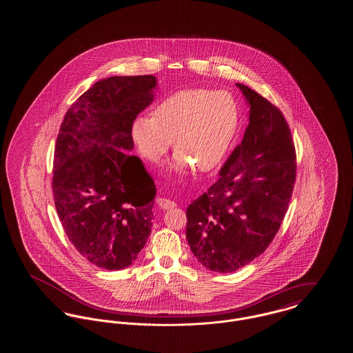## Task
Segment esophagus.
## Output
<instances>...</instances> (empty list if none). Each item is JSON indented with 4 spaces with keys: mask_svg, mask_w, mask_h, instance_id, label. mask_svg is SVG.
I'll use <instances>...</instances> for the list:
<instances>
[{
    "mask_svg": "<svg viewBox=\"0 0 353 353\" xmlns=\"http://www.w3.org/2000/svg\"><path fill=\"white\" fill-rule=\"evenodd\" d=\"M156 203H157L161 209H173V208L177 206L176 202L170 201V200L165 199V197H159V199L156 200Z\"/></svg>",
    "mask_w": 353,
    "mask_h": 353,
    "instance_id": "esophagus-1",
    "label": "esophagus"
}]
</instances>
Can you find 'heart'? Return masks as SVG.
I'll return each instance as SVG.
<instances>
[{"label": "heart", "instance_id": "1", "mask_svg": "<svg viewBox=\"0 0 353 353\" xmlns=\"http://www.w3.org/2000/svg\"><path fill=\"white\" fill-rule=\"evenodd\" d=\"M239 125V107L228 91L183 90L159 103L153 115L134 120L131 134L143 159L157 164L174 139L176 170L193 165L199 172L217 168Z\"/></svg>", "mask_w": 353, "mask_h": 353}]
</instances>
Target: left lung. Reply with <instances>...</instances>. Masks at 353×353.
<instances>
[{
    "label": "left lung",
    "mask_w": 353,
    "mask_h": 353,
    "mask_svg": "<svg viewBox=\"0 0 353 353\" xmlns=\"http://www.w3.org/2000/svg\"><path fill=\"white\" fill-rule=\"evenodd\" d=\"M250 104L242 143L219 180L186 209V239L203 268L233 272L269 248L296 179V153L282 111L245 84Z\"/></svg>",
    "instance_id": "left-lung-1"
}]
</instances>
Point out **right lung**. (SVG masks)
<instances>
[{"label": "right lung", "mask_w": 353, "mask_h": 353, "mask_svg": "<svg viewBox=\"0 0 353 353\" xmlns=\"http://www.w3.org/2000/svg\"><path fill=\"white\" fill-rule=\"evenodd\" d=\"M153 75L110 77L68 108L54 151L52 194L70 242L104 270L132 265L151 234L154 181L131 154L132 123L153 101Z\"/></svg>", "instance_id": "1"}]
</instances>
